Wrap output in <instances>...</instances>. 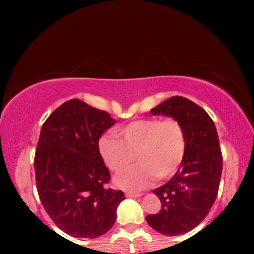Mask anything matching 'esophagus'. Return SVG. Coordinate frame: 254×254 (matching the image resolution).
Instances as JSON below:
<instances>
[{"instance_id":"esophagus-1","label":"esophagus","mask_w":254,"mask_h":254,"mask_svg":"<svg viewBox=\"0 0 254 254\" xmlns=\"http://www.w3.org/2000/svg\"><path fill=\"white\" fill-rule=\"evenodd\" d=\"M126 197H140L141 196V193H131V192H127L126 194Z\"/></svg>"}]
</instances>
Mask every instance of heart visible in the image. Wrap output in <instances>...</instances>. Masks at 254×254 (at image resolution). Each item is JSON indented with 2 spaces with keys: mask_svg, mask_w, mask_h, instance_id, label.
<instances>
[{
  "mask_svg": "<svg viewBox=\"0 0 254 254\" xmlns=\"http://www.w3.org/2000/svg\"><path fill=\"white\" fill-rule=\"evenodd\" d=\"M118 136L121 138L104 135L99 141V151L114 172L121 171L137 158V164L114 178V184L124 190L137 192L147 189L156 178H170L185 156V131L173 118L133 121L120 128Z\"/></svg>",
  "mask_w": 254,
  "mask_h": 254,
  "instance_id": "obj_1",
  "label": "heart"
}]
</instances>
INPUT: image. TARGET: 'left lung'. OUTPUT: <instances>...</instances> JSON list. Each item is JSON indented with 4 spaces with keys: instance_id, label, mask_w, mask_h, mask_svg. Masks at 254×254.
Wrapping results in <instances>:
<instances>
[{
    "instance_id": "8db88e82",
    "label": "left lung",
    "mask_w": 254,
    "mask_h": 254,
    "mask_svg": "<svg viewBox=\"0 0 254 254\" xmlns=\"http://www.w3.org/2000/svg\"><path fill=\"white\" fill-rule=\"evenodd\" d=\"M150 112L178 120L185 131L180 168L168 183L152 190L161 200V210L145 218L159 234L178 236L201 223L216 200L223 164L220 141L208 113L185 97H171Z\"/></svg>"
}]
</instances>
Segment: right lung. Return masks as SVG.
<instances>
[{"label": "right lung", "mask_w": 254, "mask_h": 254, "mask_svg": "<svg viewBox=\"0 0 254 254\" xmlns=\"http://www.w3.org/2000/svg\"><path fill=\"white\" fill-rule=\"evenodd\" d=\"M116 124L79 99L59 106L41 128L34 156L37 190L45 210L65 234L97 238L113 227L124 192L111 179L98 142Z\"/></svg>", "instance_id": "obj_1"}]
</instances>
